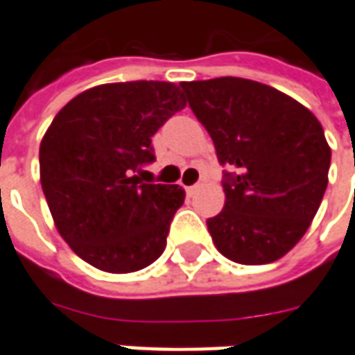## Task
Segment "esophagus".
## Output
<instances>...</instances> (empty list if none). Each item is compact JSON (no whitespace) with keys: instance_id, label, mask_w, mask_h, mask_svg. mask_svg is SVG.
Returning a JSON list of instances; mask_svg holds the SVG:
<instances>
[{"instance_id":"esophagus-1","label":"esophagus","mask_w":355,"mask_h":355,"mask_svg":"<svg viewBox=\"0 0 355 355\" xmlns=\"http://www.w3.org/2000/svg\"><path fill=\"white\" fill-rule=\"evenodd\" d=\"M196 190H198V184H192V187H187V192H189V194H192V192H196Z\"/></svg>"}]
</instances>
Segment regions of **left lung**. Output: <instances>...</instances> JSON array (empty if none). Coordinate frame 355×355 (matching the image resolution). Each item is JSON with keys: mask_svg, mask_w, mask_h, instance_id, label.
I'll return each instance as SVG.
<instances>
[{"mask_svg": "<svg viewBox=\"0 0 355 355\" xmlns=\"http://www.w3.org/2000/svg\"><path fill=\"white\" fill-rule=\"evenodd\" d=\"M194 116L210 133L226 173V204L208 218L218 251L241 265L277 261L318 212L330 147L311 110L245 78L182 82Z\"/></svg>", "mask_w": 355, "mask_h": 355, "instance_id": "8db88e82", "label": "left lung"}]
</instances>
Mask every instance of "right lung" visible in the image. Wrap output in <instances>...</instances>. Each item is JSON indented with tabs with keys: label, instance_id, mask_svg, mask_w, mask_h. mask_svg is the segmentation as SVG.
Masks as SVG:
<instances>
[{
	"label": "right lung",
	"instance_id": "add662e5",
	"mask_svg": "<svg viewBox=\"0 0 355 355\" xmlns=\"http://www.w3.org/2000/svg\"><path fill=\"white\" fill-rule=\"evenodd\" d=\"M187 105L173 82L100 84L72 98L39 147L41 187L55 226L80 259L107 273H133L165 251L184 202L178 184H147L151 137Z\"/></svg>",
	"mask_w": 355,
	"mask_h": 355
}]
</instances>
